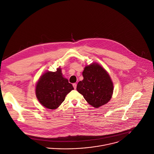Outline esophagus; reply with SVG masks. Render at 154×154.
Masks as SVG:
<instances>
[{
  "instance_id": "esophagus-1",
  "label": "esophagus",
  "mask_w": 154,
  "mask_h": 154,
  "mask_svg": "<svg viewBox=\"0 0 154 154\" xmlns=\"http://www.w3.org/2000/svg\"><path fill=\"white\" fill-rule=\"evenodd\" d=\"M73 86L74 88H75V89H76V86H77L76 83H73Z\"/></svg>"
}]
</instances>
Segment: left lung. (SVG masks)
Returning a JSON list of instances; mask_svg holds the SVG:
<instances>
[{"instance_id":"left-lung-1","label":"left lung","mask_w":154,"mask_h":154,"mask_svg":"<svg viewBox=\"0 0 154 154\" xmlns=\"http://www.w3.org/2000/svg\"><path fill=\"white\" fill-rule=\"evenodd\" d=\"M82 76L84 79L78 83L77 91L95 108L106 104L113 93L112 82L106 70L97 63H93L85 67Z\"/></svg>"}]
</instances>
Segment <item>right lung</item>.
<instances>
[{"label":"right lung","mask_w":154,"mask_h":154,"mask_svg":"<svg viewBox=\"0 0 154 154\" xmlns=\"http://www.w3.org/2000/svg\"><path fill=\"white\" fill-rule=\"evenodd\" d=\"M72 84L63 78L60 68L55 72H47L38 80L36 85V96L40 103L51 109L57 108L64 100L66 96L73 90Z\"/></svg>","instance_id":"obj_1"}]
</instances>
